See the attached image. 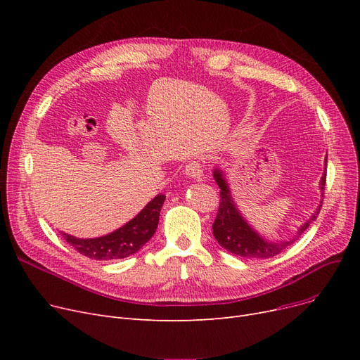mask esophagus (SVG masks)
<instances>
[{"label": "esophagus", "mask_w": 360, "mask_h": 360, "mask_svg": "<svg viewBox=\"0 0 360 360\" xmlns=\"http://www.w3.org/2000/svg\"><path fill=\"white\" fill-rule=\"evenodd\" d=\"M185 175H188L190 178H194V179H200L204 175L201 163L198 160H193L188 163L185 166Z\"/></svg>", "instance_id": "esophagus-1"}]
</instances>
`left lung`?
Wrapping results in <instances>:
<instances>
[{"label":"left lung","mask_w":360,"mask_h":360,"mask_svg":"<svg viewBox=\"0 0 360 360\" xmlns=\"http://www.w3.org/2000/svg\"><path fill=\"white\" fill-rule=\"evenodd\" d=\"M326 165H327V159H326ZM213 176L220 188V202H219L217 216L213 223V235L216 240L220 243V247H223L226 251H229L231 254H235L238 257L271 258L280 254L283 250L290 247V245L308 229V226L318 217L321 207H323L321 205L323 201H321L316 212L311 216L309 220H307L300 226L296 235H293L290 239L270 242L267 239H264L258 232H255L250 226V223L243 219V216L238 210V205L232 198L231 188L228 185V181L224 178L223 170L216 167L213 170ZM326 179H327V166L323 174V178H321V182H319L321 194H324Z\"/></svg>","instance_id":"obj_1"}]
</instances>
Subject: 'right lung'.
<instances>
[{"instance_id": "1", "label": "right lung", "mask_w": 360, "mask_h": 360, "mask_svg": "<svg viewBox=\"0 0 360 360\" xmlns=\"http://www.w3.org/2000/svg\"><path fill=\"white\" fill-rule=\"evenodd\" d=\"M165 198L166 197L163 194L156 195L147 202V205L134 219H131L122 228L105 236L82 239L65 232H61V235L75 251L86 255L87 258L96 261L127 258L143 248V245H146L150 238L155 235Z\"/></svg>"}]
</instances>
